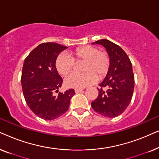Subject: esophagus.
<instances>
[{
  "instance_id": "34e87169",
  "label": "esophagus",
  "mask_w": 159,
  "mask_h": 159,
  "mask_svg": "<svg viewBox=\"0 0 159 159\" xmlns=\"http://www.w3.org/2000/svg\"><path fill=\"white\" fill-rule=\"evenodd\" d=\"M82 90H82V89H75V93H80V92H82Z\"/></svg>"
}]
</instances>
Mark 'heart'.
Returning <instances> with one entry per match:
<instances>
[{"label":"heart","mask_w":159,"mask_h":159,"mask_svg":"<svg viewBox=\"0 0 159 159\" xmlns=\"http://www.w3.org/2000/svg\"><path fill=\"white\" fill-rule=\"evenodd\" d=\"M84 61L81 66L82 73L71 74L65 80L69 88H84L91 85L98 79H103L110 69L111 59L106 51H100L93 45L77 48L70 53V56L61 53L56 60V68L62 76H66L75 68V62Z\"/></svg>","instance_id":"b5f03b06"}]
</instances>
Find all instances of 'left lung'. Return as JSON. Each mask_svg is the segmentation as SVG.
<instances>
[{"instance_id": "8db88e82", "label": "left lung", "mask_w": 159, "mask_h": 159, "mask_svg": "<svg viewBox=\"0 0 159 159\" xmlns=\"http://www.w3.org/2000/svg\"><path fill=\"white\" fill-rule=\"evenodd\" d=\"M106 48L111 59L109 71L98 88V95L91 103L93 110L102 116L114 118L122 114L131 102L134 87L132 63L118 45L103 39L93 44Z\"/></svg>"}]
</instances>
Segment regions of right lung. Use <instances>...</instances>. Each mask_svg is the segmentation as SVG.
<instances>
[{
  "label": "right lung",
  "instance_id": "1",
  "mask_svg": "<svg viewBox=\"0 0 159 159\" xmlns=\"http://www.w3.org/2000/svg\"><path fill=\"white\" fill-rule=\"evenodd\" d=\"M67 47L56 43L40 44L25 58L21 82L27 106L45 120L57 119L69 109L74 89L58 93L63 80L56 68V60Z\"/></svg>",
  "mask_w": 159,
  "mask_h": 159
}]
</instances>
